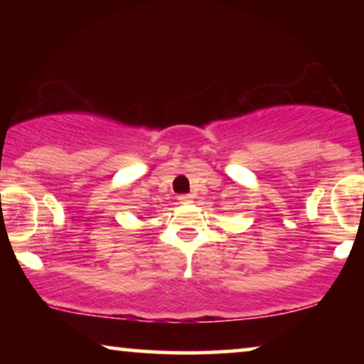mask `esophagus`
Masks as SVG:
<instances>
[{
    "label": "esophagus",
    "instance_id": "34e87169",
    "mask_svg": "<svg viewBox=\"0 0 364 364\" xmlns=\"http://www.w3.org/2000/svg\"><path fill=\"white\" fill-rule=\"evenodd\" d=\"M178 200L182 203H191L193 200V196L192 193H182V196H178Z\"/></svg>",
    "mask_w": 364,
    "mask_h": 364
}]
</instances>
